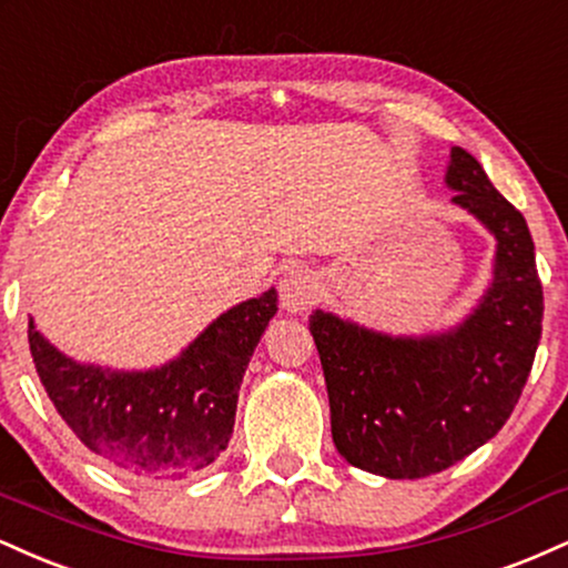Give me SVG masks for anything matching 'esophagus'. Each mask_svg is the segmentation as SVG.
<instances>
[{"label": "esophagus", "mask_w": 568, "mask_h": 568, "mask_svg": "<svg viewBox=\"0 0 568 568\" xmlns=\"http://www.w3.org/2000/svg\"><path fill=\"white\" fill-rule=\"evenodd\" d=\"M322 295V282L311 268L295 265L282 276L278 282V297H282V308L286 313H303L308 311Z\"/></svg>", "instance_id": "34e87169"}]
</instances>
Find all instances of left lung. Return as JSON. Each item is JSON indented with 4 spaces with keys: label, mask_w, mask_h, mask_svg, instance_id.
<instances>
[{
    "label": "left lung",
    "mask_w": 568,
    "mask_h": 568,
    "mask_svg": "<svg viewBox=\"0 0 568 568\" xmlns=\"http://www.w3.org/2000/svg\"><path fill=\"white\" fill-rule=\"evenodd\" d=\"M444 183L455 191L452 204L497 242L491 282L463 322L433 335H388L311 313L337 452L385 478L433 476L495 438L542 335V284L524 215L459 145Z\"/></svg>",
    "instance_id": "8db88e82"
}]
</instances>
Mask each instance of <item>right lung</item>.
Returning <instances> with one entry per match:
<instances>
[{"label": "right lung", "mask_w": 568, "mask_h": 568, "mask_svg": "<svg viewBox=\"0 0 568 568\" xmlns=\"http://www.w3.org/2000/svg\"><path fill=\"white\" fill-rule=\"evenodd\" d=\"M276 290L244 300L151 369H111L65 356L29 316V348L47 396L87 449L149 481H178L215 463L236 423L239 388Z\"/></svg>", "instance_id": "obj_1"}]
</instances>
